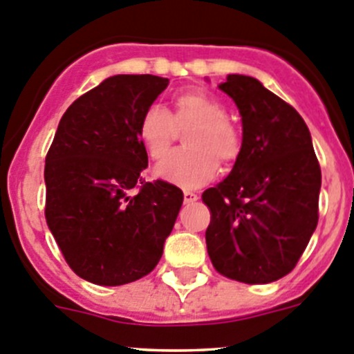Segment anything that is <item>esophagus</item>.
Here are the masks:
<instances>
[{"label": "esophagus", "mask_w": 354, "mask_h": 354, "mask_svg": "<svg viewBox=\"0 0 354 354\" xmlns=\"http://www.w3.org/2000/svg\"><path fill=\"white\" fill-rule=\"evenodd\" d=\"M197 199H199V196H197V194H194V192H185L183 194L185 204H194Z\"/></svg>", "instance_id": "1"}]
</instances>
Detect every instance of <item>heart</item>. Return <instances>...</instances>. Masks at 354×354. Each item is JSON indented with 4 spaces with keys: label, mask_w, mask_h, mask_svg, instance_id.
<instances>
[{
    "label": "heart",
    "mask_w": 354,
    "mask_h": 354,
    "mask_svg": "<svg viewBox=\"0 0 354 354\" xmlns=\"http://www.w3.org/2000/svg\"><path fill=\"white\" fill-rule=\"evenodd\" d=\"M183 136V150L167 155L155 167V174L183 188H197L213 180L218 162L234 166L243 153V132L227 117L222 99L203 88L180 92L173 99V110L151 104L138 122V138L148 157L160 160Z\"/></svg>",
    "instance_id": "heart-1"
}]
</instances>
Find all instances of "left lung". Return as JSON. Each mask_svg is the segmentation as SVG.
I'll list each match as a JSON object with an SVG mask.
<instances>
[{
	"instance_id": "8db88e82",
	"label": "left lung",
	"mask_w": 354,
	"mask_h": 354,
	"mask_svg": "<svg viewBox=\"0 0 354 354\" xmlns=\"http://www.w3.org/2000/svg\"><path fill=\"white\" fill-rule=\"evenodd\" d=\"M243 117V153L203 194L207 255L229 279L266 285L295 269L318 225L322 169L304 118L257 78L220 84Z\"/></svg>"
}]
</instances>
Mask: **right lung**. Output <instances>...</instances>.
<instances>
[{
	"mask_svg": "<svg viewBox=\"0 0 354 354\" xmlns=\"http://www.w3.org/2000/svg\"><path fill=\"white\" fill-rule=\"evenodd\" d=\"M167 78L115 75L62 115L45 158V218L75 274L101 286L141 279L155 269L183 192L145 181L147 150L138 122Z\"/></svg>",
	"mask_w": 354,
	"mask_h": 354,
	"instance_id": "1",
	"label": "right lung"
}]
</instances>
